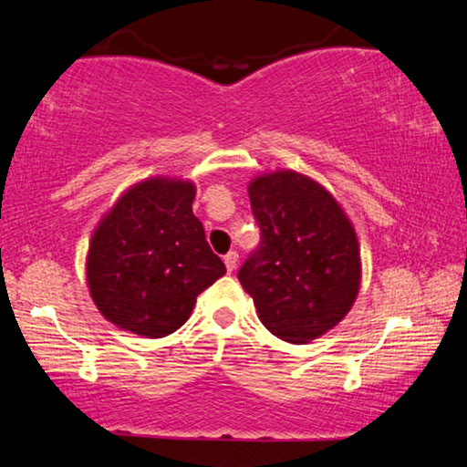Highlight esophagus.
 <instances>
[{
  "instance_id": "1",
  "label": "esophagus",
  "mask_w": 467,
  "mask_h": 467,
  "mask_svg": "<svg viewBox=\"0 0 467 467\" xmlns=\"http://www.w3.org/2000/svg\"><path fill=\"white\" fill-rule=\"evenodd\" d=\"M223 261H225V265H227V272H234L235 270V265H238V253L235 251H229L225 257H223Z\"/></svg>"
}]
</instances>
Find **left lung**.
<instances>
[{
    "instance_id": "8db88e82",
    "label": "left lung",
    "mask_w": 467,
    "mask_h": 467,
    "mask_svg": "<svg viewBox=\"0 0 467 467\" xmlns=\"http://www.w3.org/2000/svg\"><path fill=\"white\" fill-rule=\"evenodd\" d=\"M261 240L238 280L259 321L291 344L336 327L355 304L359 242L334 195L312 178L283 170L248 187Z\"/></svg>"
}]
</instances>
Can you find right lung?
I'll list each match as a JSON object with an SVG mask.
<instances>
[{"label":"right lung","instance_id":"add662e5","mask_svg":"<svg viewBox=\"0 0 467 467\" xmlns=\"http://www.w3.org/2000/svg\"><path fill=\"white\" fill-rule=\"evenodd\" d=\"M195 187L149 178L131 187L95 229L87 283L98 310L120 329L146 337L174 334L225 264L208 246L193 214Z\"/></svg>","mask_w":467,"mask_h":467}]
</instances>
